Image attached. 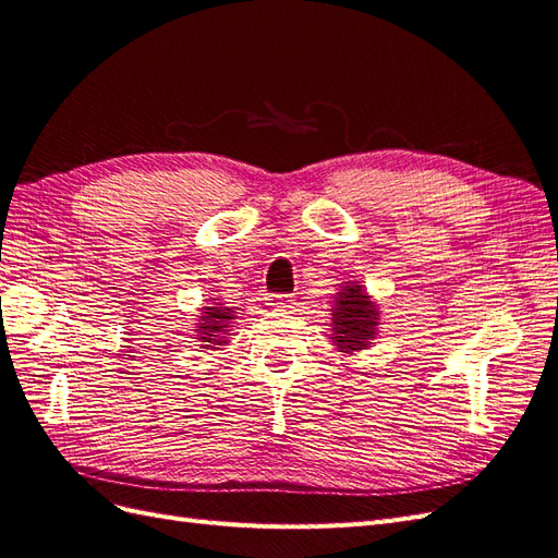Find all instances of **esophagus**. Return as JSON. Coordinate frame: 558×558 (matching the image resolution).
Segmentation results:
<instances>
[{
    "mask_svg": "<svg viewBox=\"0 0 558 558\" xmlns=\"http://www.w3.org/2000/svg\"><path fill=\"white\" fill-rule=\"evenodd\" d=\"M267 305L275 310H291L293 307V295H269Z\"/></svg>",
    "mask_w": 558,
    "mask_h": 558,
    "instance_id": "1",
    "label": "esophagus"
}]
</instances>
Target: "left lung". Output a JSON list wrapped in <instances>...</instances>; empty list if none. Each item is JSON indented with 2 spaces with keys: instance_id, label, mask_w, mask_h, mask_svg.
I'll return each instance as SVG.
<instances>
[{
  "instance_id": "8db88e82",
  "label": "left lung",
  "mask_w": 558,
  "mask_h": 558,
  "mask_svg": "<svg viewBox=\"0 0 558 558\" xmlns=\"http://www.w3.org/2000/svg\"><path fill=\"white\" fill-rule=\"evenodd\" d=\"M379 326V307L375 305L361 281H347L335 298L332 307V344L351 353L373 344Z\"/></svg>"
}]
</instances>
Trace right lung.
Segmentation results:
<instances>
[{
  "label": "right lung",
  "mask_w": 558,
  "mask_h": 558,
  "mask_svg": "<svg viewBox=\"0 0 558 558\" xmlns=\"http://www.w3.org/2000/svg\"><path fill=\"white\" fill-rule=\"evenodd\" d=\"M234 318L230 307L214 305V307H202V316L197 324V340L202 342V349H216L221 344H228V324Z\"/></svg>",
  "instance_id": "right-lung-1"
}]
</instances>
